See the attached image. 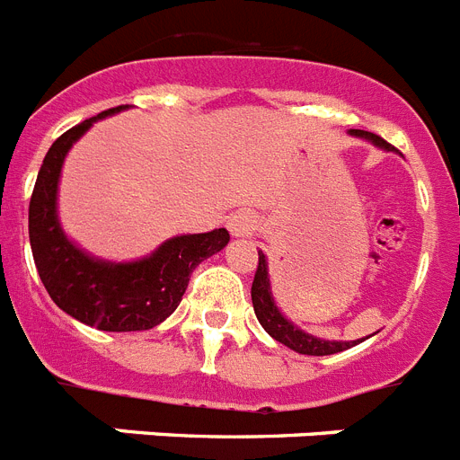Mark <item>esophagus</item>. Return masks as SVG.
Listing matches in <instances>:
<instances>
[{"label":"esophagus","instance_id":"1","mask_svg":"<svg viewBox=\"0 0 460 460\" xmlns=\"http://www.w3.org/2000/svg\"><path fill=\"white\" fill-rule=\"evenodd\" d=\"M227 230L233 237H251L258 230V218L251 211H239V214L230 216Z\"/></svg>","mask_w":460,"mask_h":460}]
</instances>
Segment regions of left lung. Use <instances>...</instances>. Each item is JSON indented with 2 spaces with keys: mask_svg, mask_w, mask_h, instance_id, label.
Returning a JSON list of instances; mask_svg holds the SVG:
<instances>
[{
  "mask_svg": "<svg viewBox=\"0 0 460 460\" xmlns=\"http://www.w3.org/2000/svg\"><path fill=\"white\" fill-rule=\"evenodd\" d=\"M351 135L363 137V139L372 141L375 146L386 148V151H394V146L384 141L382 137L372 135V132H365V129H351ZM251 300H253V312H256L258 321L265 328L268 335H272L277 342L286 344L288 349L297 353H305V356H331V353L344 351V349H351L353 344L363 342V340H356V342H328V340H321V337H314L309 332L300 331L297 325L290 323L284 314L279 312V307L274 305L272 290H270V277H268V261H265V253L258 251V270L256 277H253V286H251Z\"/></svg>",
  "mask_w": 460,
  "mask_h": 460,
  "instance_id": "1",
  "label": "left lung"
}]
</instances>
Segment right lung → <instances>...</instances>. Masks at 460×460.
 Instances as JSON below:
<instances>
[{"mask_svg": "<svg viewBox=\"0 0 460 460\" xmlns=\"http://www.w3.org/2000/svg\"><path fill=\"white\" fill-rule=\"evenodd\" d=\"M123 109H107L58 137L43 158L30 199V244L50 300L81 323L107 332L148 331L163 323L179 307L192 270L230 242L226 227H218L167 239L141 261L109 262L66 239L58 221V181L65 155L95 120Z\"/></svg>", "mask_w": 460, "mask_h": 460, "instance_id": "right-lung-1", "label": "right lung"}]
</instances>
